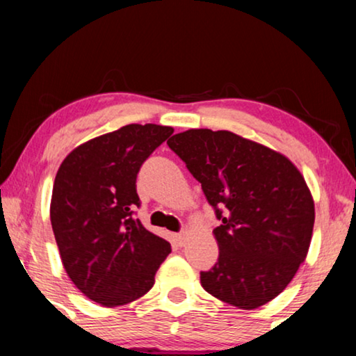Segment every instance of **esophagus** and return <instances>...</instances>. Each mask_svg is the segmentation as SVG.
I'll use <instances>...</instances> for the list:
<instances>
[{
    "label": "esophagus",
    "instance_id": "1",
    "mask_svg": "<svg viewBox=\"0 0 356 356\" xmlns=\"http://www.w3.org/2000/svg\"><path fill=\"white\" fill-rule=\"evenodd\" d=\"M186 238H188V233H186V232L178 233V235H175V241H177L179 246H183L184 241H186Z\"/></svg>",
    "mask_w": 356,
    "mask_h": 356
}]
</instances>
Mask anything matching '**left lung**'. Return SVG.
<instances>
[{
    "mask_svg": "<svg viewBox=\"0 0 356 356\" xmlns=\"http://www.w3.org/2000/svg\"><path fill=\"white\" fill-rule=\"evenodd\" d=\"M167 144L220 220L218 261L201 272L204 290L240 309L269 303L309 250L314 201L303 175L284 154L232 131L188 129Z\"/></svg>",
    "mask_w": 356,
    "mask_h": 356,
    "instance_id": "left-lung-1",
    "label": "left lung"
}]
</instances>
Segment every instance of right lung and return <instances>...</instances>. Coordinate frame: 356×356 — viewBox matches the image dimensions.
<instances>
[{"mask_svg": "<svg viewBox=\"0 0 356 356\" xmlns=\"http://www.w3.org/2000/svg\"><path fill=\"white\" fill-rule=\"evenodd\" d=\"M173 133L160 124H126L77 145L53 184L50 220L66 274L106 308L140 298L172 252L133 209L140 165Z\"/></svg>", "mask_w": 356, "mask_h": 356, "instance_id": "add662e5", "label": "right lung"}]
</instances>
